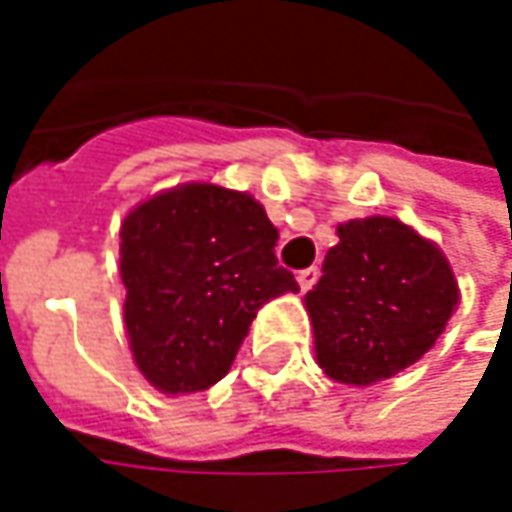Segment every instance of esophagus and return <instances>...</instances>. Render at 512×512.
Returning a JSON list of instances; mask_svg holds the SVG:
<instances>
[{
	"label": "esophagus",
	"mask_w": 512,
	"mask_h": 512,
	"mask_svg": "<svg viewBox=\"0 0 512 512\" xmlns=\"http://www.w3.org/2000/svg\"><path fill=\"white\" fill-rule=\"evenodd\" d=\"M317 278H320V269H317V266H308V269L296 272V281H299L302 290H311V287L317 284Z\"/></svg>",
	"instance_id": "1"
}]
</instances>
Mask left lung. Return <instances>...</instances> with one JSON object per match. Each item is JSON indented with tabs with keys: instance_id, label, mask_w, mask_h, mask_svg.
<instances>
[{
	"instance_id": "left-lung-1",
	"label": "left lung",
	"mask_w": 512,
	"mask_h": 512,
	"mask_svg": "<svg viewBox=\"0 0 512 512\" xmlns=\"http://www.w3.org/2000/svg\"><path fill=\"white\" fill-rule=\"evenodd\" d=\"M338 237L305 296L314 350L332 379L373 385L436 344L460 293L445 255L397 219H356Z\"/></svg>"
}]
</instances>
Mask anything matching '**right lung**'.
I'll use <instances>...</instances> for the list:
<instances>
[{
	"mask_svg": "<svg viewBox=\"0 0 512 512\" xmlns=\"http://www.w3.org/2000/svg\"><path fill=\"white\" fill-rule=\"evenodd\" d=\"M278 228L246 192L186 183L121 225L124 323L139 370L165 394L204 391L240 353L257 311L299 284Z\"/></svg>",
	"mask_w": 512,
	"mask_h": 512,
	"instance_id": "1",
	"label": "right lung"
}]
</instances>
